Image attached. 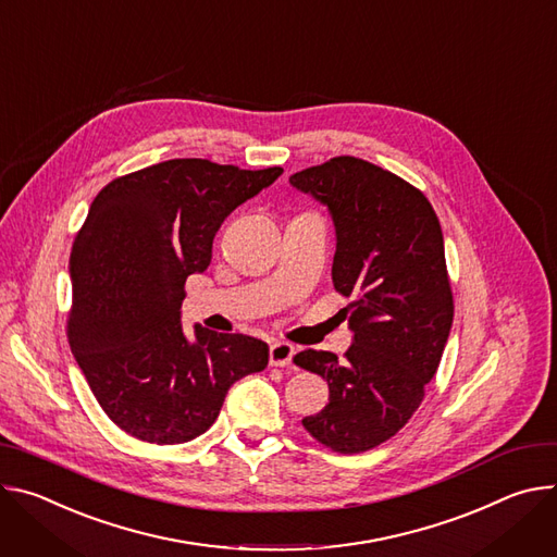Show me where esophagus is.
I'll list each match as a JSON object with an SVG mask.
<instances>
[{
  "instance_id": "1",
  "label": "esophagus",
  "mask_w": 557,
  "mask_h": 557,
  "mask_svg": "<svg viewBox=\"0 0 557 557\" xmlns=\"http://www.w3.org/2000/svg\"><path fill=\"white\" fill-rule=\"evenodd\" d=\"M294 347L289 343H274L270 347V364L274 367H287L292 364V358H294Z\"/></svg>"
}]
</instances>
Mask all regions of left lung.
I'll return each mask as SVG.
<instances>
[{
	"label": "left lung",
	"instance_id": "8db88e82",
	"mask_svg": "<svg viewBox=\"0 0 557 557\" xmlns=\"http://www.w3.org/2000/svg\"><path fill=\"white\" fill-rule=\"evenodd\" d=\"M289 183L332 214V281L351 298L338 314L354 332L341 360L317 349L294 356L330 385V403L302 426L336 454H360L398 434L441 364L454 323L441 221L411 183L356 157L300 170Z\"/></svg>",
	"mask_w": 557,
	"mask_h": 557
}]
</instances>
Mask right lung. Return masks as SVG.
I'll return each mask as SVG.
<instances>
[{"label":"right lung","instance_id":"add662e5","mask_svg":"<svg viewBox=\"0 0 557 557\" xmlns=\"http://www.w3.org/2000/svg\"><path fill=\"white\" fill-rule=\"evenodd\" d=\"M208 159H170L110 181L73 243L69 343L106 411L154 445L212 426L227 389L263 372L270 349L243 334L181 327L185 278L212 261L225 216L281 176Z\"/></svg>","mask_w":557,"mask_h":557}]
</instances>
